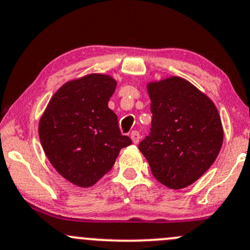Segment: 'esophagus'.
Instances as JSON below:
<instances>
[{"instance_id": "obj_1", "label": "esophagus", "mask_w": 250, "mask_h": 250, "mask_svg": "<svg viewBox=\"0 0 250 250\" xmlns=\"http://www.w3.org/2000/svg\"><path fill=\"white\" fill-rule=\"evenodd\" d=\"M130 139H132L134 144H138L139 141H140V133H139L138 130H134V132L130 134Z\"/></svg>"}]
</instances>
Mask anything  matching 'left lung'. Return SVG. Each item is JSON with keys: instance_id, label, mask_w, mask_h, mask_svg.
<instances>
[{"instance_id": "8db88e82", "label": "left lung", "mask_w": 250, "mask_h": 250, "mask_svg": "<svg viewBox=\"0 0 250 250\" xmlns=\"http://www.w3.org/2000/svg\"><path fill=\"white\" fill-rule=\"evenodd\" d=\"M151 98V132L139 149L156 180L182 189L201 177L217 158L223 127L213 102L182 78L147 85Z\"/></svg>"}]
</instances>
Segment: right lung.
<instances>
[{
    "instance_id": "right-lung-1",
    "label": "right lung",
    "mask_w": 250,
    "mask_h": 250,
    "mask_svg": "<svg viewBox=\"0 0 250 250\" xmlns=\"http://www.w3.org/2000/svg\"><path fill=\"white\" fill-rule=\"evenodd\" d=\"M116 88L109 75L90 74L68 81L50 99L39 121V139L60 175L79 187H91L114 167L122 135L107 102Z\"/></svg>"
}]
</instances>
